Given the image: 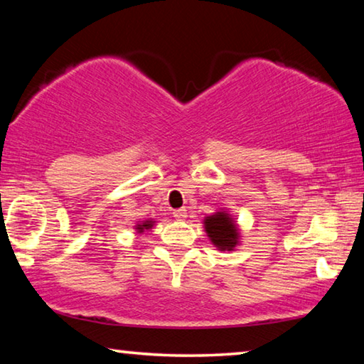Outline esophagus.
I'll return each mask as SVG.
<instances>
[{
	"label": "esophagus",
	"instance_id": "1",
	"mask_svg": "<svg viewBox=\"0 0 364 364\" xmlns=\"http://www.w3.org/2000/svg\"><path fill=\"white\" fill-rule=\"evenodd\" d=\"M173 217H175L176 220H184V218L188 217V212L184 210V208H178V210L173 212Z\"/></svg>",
	"mask_w": 364,
	"mask_h": 364
}]
</instances>
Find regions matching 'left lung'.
Instances as JSON below:
<instances>
[{
  "label": "left lung",
  "instance_id": "obj_1",
  "mask_svg": "<svg viewBox=\"0 0 364 364\" xmlns=\"http://www.w3.org/2000/svg\"><path fill=\"white\" fill-rule=\"evenodd\" d=\"M205 231L210 237L213 245H217L220 250H232L237 244V230L232 223L230 215L225 212H218L212 217L205 218Z\"/></svg>",
  "mask_w": 364,
  "mask_h": 364
}]
</instances>
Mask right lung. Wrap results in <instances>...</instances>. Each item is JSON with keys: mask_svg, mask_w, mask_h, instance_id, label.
Returning <instances> with one entry per match:
<instances>
[{"mask_svg": "<svg viewBox=\"0 0 364 364\" xmlns=\"http://www.w3.org/2000/svg\"><path fill=\"white\" fill-rule=\"evenodd\" d=\"M152 221H144V223L143 225H138L136 226V230H138V232H143L144 230H149V228H152Z\"/></svg>", "mask_w": 364, "mask_h": 364, "instance_id": "obj_1", "label": "right lung"}]
</instances>
